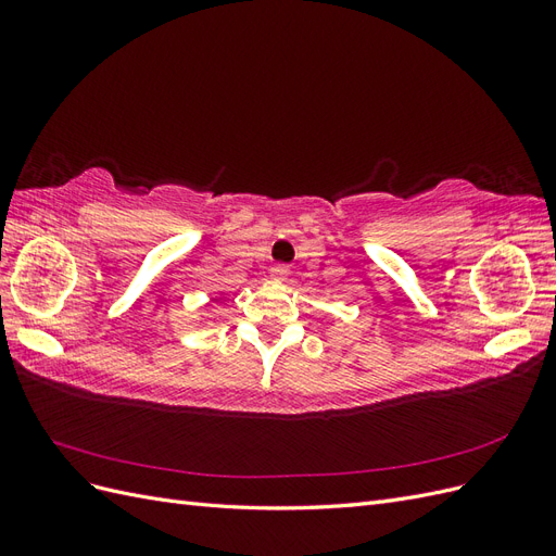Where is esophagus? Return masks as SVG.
Returning <instances> with one entry per match:
<instances>
[{
    "label": "esophagus",
    "mask_w": 556,
    "mask_h": 556,
    "mask_svg": "<svg viewBox=\"0 0 556 556\" xmlns=\"http://www.w3.org/2000/svg\"><path fill=\"white\" fill-rule=\"evenodd\" d=\"M288 266H282V264H276L274 268H271V280H276V282H280V280H285L288 278Z\"/></svg>",
    "instance_id": "obj_1"
}]
</instances>
